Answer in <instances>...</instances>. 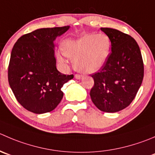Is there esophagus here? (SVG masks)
<instances>
[{
    "label": "esophagus",
    "instance_id": "esophagus-1",
    "mask_svg": "<svg viewBox=\"0 0 155 155\" xmlns=\"http://www.w3.org/2000/svg\"><path fill=\"white\" fill-rule=\"evenodd\" d=\"M75 78H76V79H81L82 78V76H81V75H79V74H76L75 75Z\"/></svg>",
    "mask_w": 155,
    "mask_h": 155
}]
</instances>
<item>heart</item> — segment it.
I'll use <instances>...</instances> for the list:
<instances>
[{
  "label": "heart",
  "instance_id": "1",
  "mask_svg": "<svg viewBox=\"0 0 155 155\" xmlns=\"http://www.w3.org/2000/svg\"><path fill=\"white\" fill-rule=\"evenodd\" d=\"M111 41L104 34H85L76 39L63 43L64 52L58 54L61 64H66V56L73 59V67L84 73L100 70L106 64L110 54Z\"/></svg>",
  "mask_w": 155,
  "mask_h": 155
}]
</instances>
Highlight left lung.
I'll list each match as a JSON object with an SVG mask.
<instances>
[{
	"label": "left lung",
	"instance_id": "1",
	"mask_svg": "<svg viewBox=\"0 0 155 155\" xmlns=\"http://www.w3.org/2000/svg\"><path fill=\"white\" fill-rule=\"evenodd\" d=\"M111 41V54L98 73L91 75L90 91L100 110L115 113L128 107L136 97L144 76L140 48L136 40L117 29L101 28Z\"/></svg>",
	"mask_w": 155,
	"mask_h": 155
}]
</instances>
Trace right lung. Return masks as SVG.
<instances>
[{
	"label": "right lung",
	"instance_id": "obj_1",
	"mask_svg": "<svg viewBox=\"0 0 155 155\" xmlns=\"http://www.w3.org/2000/svg\"><path fill=\"white\" fill-rule=\"evenodd\" d=\"M70 26L38 28L21 36L12 49L9 85L24 108L37 114L50 112L59 104L61 88L73 78L56 67L54 41Z\"/></svg>",
	"mask_w": 155,
	"mask_h": 155
}]
</instances>
